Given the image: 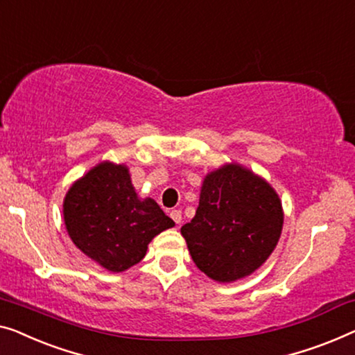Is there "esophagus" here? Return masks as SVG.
<instances>
[{
    "label": "esophagus",
    "mask_w": 355,
    "mask_h": 355,
    "mask_svg": "<svg viewBox=\"0 0 355 355\" xmlns=\"http://www.w3.org/2000/svg\"><path fill=\"white\" fill-rule=\"evenodd\" d=\"M169 216H171V219L174 220V223L181 224V220H182V211H181V209H173V211L169 213Z\"/></svg>",
    "instance_id": "obj_1"
}]
</instances>
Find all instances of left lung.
<instances>
[{
    "label": "left lung",
    "instance_id": "obj_1",
    "mask_svg": "<svg viewBox=\"0 0 355 355\" xmlns=\"http://www.w3.org/2000/svg\"><path fill=\"white\" fill-rule=\"evenodd\" d=\"M282 227L284 209L270 184L229 163L205 176L197 213L181 234L198 269L219 284H230L266 263Z\"/></svg>",
    "mask_w": 355,
    "mask_h": 355
}]
</instances>
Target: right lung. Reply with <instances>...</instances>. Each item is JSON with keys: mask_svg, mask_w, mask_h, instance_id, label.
<instances>
[{"mask_svg": "<svg viewBox=\"0 0 355 355\" xmlns=\"http://www.w3.org/2000/svg\"><path fill=\"white\" fill-rule=\"evenodd\" d=\"M64 220L76 248L110 272L139 263L152 239L174 225L155 200L137 197L128 166L112 162L71 184Z\"/></svg>", "mask_w": 355, "mask_h": 355, "instance_id": "obj_1", "label": "right lung"}]
</instances>
